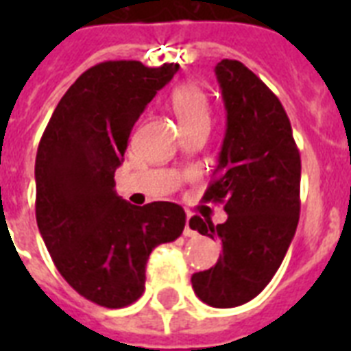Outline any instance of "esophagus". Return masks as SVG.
Here are the masks:
<instances>
[{
  "label": "esophagus",
  "instance_id": "34e87169",
  "mask_svg": "<svg viewBox=\"0 0 351 351\" xmlns=\"http://www.w3.org/2000/svg\"><path fill=\"white\" fill-rule=\"evenodd\" d=\"M184 234H186V237H195V234H197V231L193 230L191 220H189V217H187V220H186V228H184Z\"/></svg>",
  "mask_w": 351,
  "mask_h": 351
}]
</instances>
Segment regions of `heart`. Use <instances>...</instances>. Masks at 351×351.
Returning a JSON list of instances; mask_svg holds the SVG:
<instances>
[{"label":"heart","mask_w":351,"mask_h":351,"mask_svg":"<svg viewBox=\"0 0 351 351\" xmlns=\"http://www.w3.org/2000/svg\"><path fill=\"white\" fill-rule=\"evenodd\" d=\"M171 107L184 132L198 125H209L211 109L204 89L195 82L176 85L171 93Z\"/></svg>","instance_id":"heart-1"}]
</instances>
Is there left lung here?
Returning a JSON list of instances; mask_svg holds the SVG:
<instances>
[{
    "label": "left lung",
    "mask_w": 351,
    "mask_h": 351,
    "mask_svg": "<svg viewBox=\"0 0 351 351\" xmlns=\"http://www.w3.org/2000/svg\"><path fill=\"white\" fill-rule=\"evenodd\" d=\"M228 123L204 202H224L228 220L193 217L200 234L220 239L213 267L191 277L195 293L213 308L255 299L282 264L300 213V154L278 98L237 60L217 63Z\"/></svg>",
    "instance_id": "obj_1"
}]
</instances>
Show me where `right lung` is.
I'll return each instance as SVG.
<instances>
[{"mask_svg":"<svg viewBox=\"0 0 351 351\" xmlns=\"http://www.w3.org/2000/svg\"><path fill=\"white\" fill-rule=\"evenodd\" d=\"M178 71L132 60L87 69L63 95L36 154V222L52 262L82 297L123 308L142 297L151 251L186 226L178 204L132 206L114 171L145 106Z\"/></svg>","mask_w":351,"mask_h":351,"instance_id":"1","label":"right lung"}]
</instances>
